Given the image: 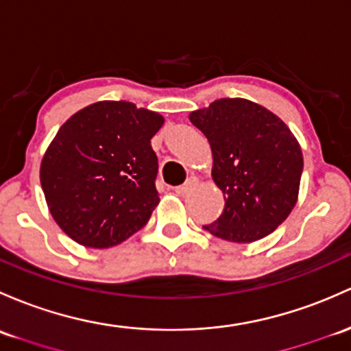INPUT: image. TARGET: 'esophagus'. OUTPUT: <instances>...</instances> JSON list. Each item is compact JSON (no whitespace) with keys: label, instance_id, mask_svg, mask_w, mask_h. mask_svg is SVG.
<instances>
[{"label":"esophagus","instance_id":"1","mask_svg":"<svg viewBox=\"0 0 351 351\" xmlns=\"http://www.w3.org/2000/svg\"><path fill=\"white\" fill-rule=\"evenodd\" d=\"M195 184H197V179H195V177H189V179L186 180V184H182V186L176 187V192H177V194L184 195V194H186V192H189L192 187L195 186Z\"/></svg>","mask_w":351,"mask_h":351}]
</instances>
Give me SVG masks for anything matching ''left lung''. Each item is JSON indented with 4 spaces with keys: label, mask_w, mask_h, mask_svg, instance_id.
<instances>
[{
    "label": "left lung",
    "mask_w": 351,
    "mask_h": 351,
    "mask_svg": "<svg viewBox=\"0 0 351 351\" xmlns=\"http://www.w3.org/2000/svg\"><path fill=\"white\" fill-rule=\"evenodd\" d=\"M189 119L209 141L213 179L226 199L206 231L232 243L271 234L300 191L303 154L295 135L273 112L244 99L216 100Z\"/></svg>",
    "instance_id": "left-lung-1"
}]
</instances>
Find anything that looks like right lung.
Listing matches in <instances>:
<instances>
[{
	"instance_id": "1",
	"label": "right lung",
	"mask_w": 351,
	"mask_h": 351,
	"mask_svg": "<svg viewBox=\"0 0 351 351\" xmlns=\"http://www.w3.org/2000/svg\"><path fill=\"white\" fill-rule=\"evenodd\" d=\"M164 123L130 101H97L71 115L53 138L40 180L48 209L86 247L120 244L159 204V162L150 138Z\"/></svg>"
}]
</instances>
